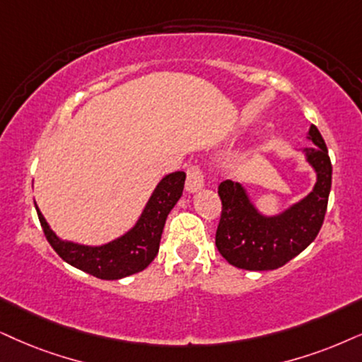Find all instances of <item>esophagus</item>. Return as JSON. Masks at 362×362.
<instances>
[{
    "label": "esophagus",
    "instance_id": "34e87169",
    "mask_svg": "<svg viewBox=\"0 0 362 362\" xmlns=\"http://www.w3.org/2000/svg\"><path fill=\"white\" fill-rule=\"evenodd\" d=\"M204 187V172L199 163H190L187 168V180L185 189L187 192H197Z\"/></svg>",
    "mask_w": 362,
    "mask_h": 362
}]
</instances>
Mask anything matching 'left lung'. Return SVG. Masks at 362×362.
Listing matches in <instances>:
<instances>
[{"instance_id": "left-lung-1", "label": "left lung", "mask_w": 362, "mask_h": 362, "mask_svg": "<svg viewBox=\"0 0 362 362\" xmlns=\"http://www.w3.org/2000/svg\"><path fill=\"white\" fill-rule=\"evenodd\" d=\"M309 139L315 147L304 148L317 172L314 190L277 217H264L250 204L244 187L223 180L218 185L222 214L215 245L228 264L245 271H274L289 262L317 237L327 210L332 165L326 141L313 125Z\"/></svg>"}]
</instances>
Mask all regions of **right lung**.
Listing matches in <instances>:
<instances>
[{"label":"right lung","instance_id":"1","mask_svg":"<svg viewBox=\"0 0 362 362\" xmlns=\"http://www.w3.org/2000/svg\"><path fill=\"white\" fill-rule=\"evenodd\" d=\"M184 185V172H173L162 178L136 226L120 239L100 247H86L59 240L48 227L36 204L35 207L45 237L59 257L91 276L105 279V281H117V279L144 271L158 254L167 215L182 197Z\"/></svg>","mask_w":362,"mask_h":362}]
</instances>
